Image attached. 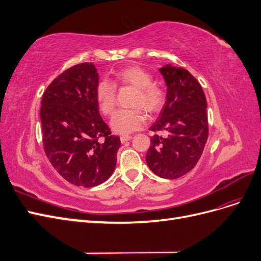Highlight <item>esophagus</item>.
Masks as SVG:
<instances>
[{"label": "esophagus", "mask_w": 261, "mask_h": 261, "mask_svg": "<svg viewBox=\"0 0 261 261\" xmlns=\"http://www.w3.org/2000/svg\"><path fill=\"white\" fill-rule=\"evenodd\" d=\"M133 137L132 136H128V135H125V136H121V143L122 144H124V143H126V141H128V140H130Z\"/></svg>", "instance_id": "obj_1"}]
</instances>
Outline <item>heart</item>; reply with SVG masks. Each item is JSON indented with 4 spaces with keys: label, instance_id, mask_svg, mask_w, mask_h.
I'll return each instance as SVG.
<instances>
[{
    "label": "heart",
    "instance_id": "heart-1",
    "mask_svg": "<svg viewBox=\"0 0 261 261\" xmlns=\"http://www.w3.org/2000/svg\"><path fill=\"white\" fill-rule=\"evenodd\" d=\"M130 86L136 89L132 101L134 109H122L116 111L111 118L112 129L122 135H128L144 127L146 115L141 109L149 114H154L163 108L165 98L164 89L153 83V77L140 66L125 67L115 74L114 84L107 80L100 81L94 89V97L102 114L110 115L116 105V87Z\"/></svg>",
    "mask_w": 261,
    "mask_h": 261
}]
</instances>
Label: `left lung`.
I'll return each instance as SVG.
<instances>
[{"label": "left lung", "instance_id": "1", "mask_svg": "<svg viewBox=\"0 0 261 261\" xmlns=\"http://www.w3.org/2000/svg\"><path fill=\"white\" fill-rule=\"evenodd\" d=\"M168 86L167 101L152 132L146 161L155 175L177 178L191 171L202 154L208 139L207 100L198 81L181 67L160 68Z\"/></svg>", "mask_w": 261, "mask_h": 261}]
</instances>
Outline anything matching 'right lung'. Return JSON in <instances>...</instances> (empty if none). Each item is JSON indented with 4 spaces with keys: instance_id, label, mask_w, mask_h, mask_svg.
I'll use <instances>...</instances> for the list:
<instances>
[{
    "instance_id": "add662e5",
    "label": "right lung",
    "mask_w": 261,
    "mask_h": 261,
    "mask_svg": "<svg viewBox=\"0 0 261 261\" xmlns=\"http://www.w3.org/2000/svg\"><path fill=\"white\" fill-rule=\"evenodd\" d=\"M98 83L92 63H81L55 78L41 100L44 152L59 174L76 186L106 181L121 146L99 113L94 97Z\"/></svg>"
}]
</instances>
